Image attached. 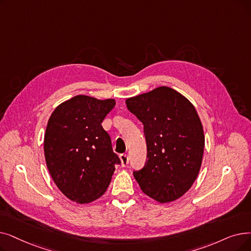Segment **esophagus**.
<instances>
[{
  "label": "esophagus",
  "instance_id": "esophagus-1",
  "mask_svg": "<svg viewBox=\"0 0 251 251\" xmlns=\"http://www.w3.org/2000/svg\"><path fill=\"white\" fill-rule=\"evenodd\" d=\"M120 160H121V164H122V166H123V167H125V166H127V165H128V163H129V158H128V156H127L126 154L120 155Z\"/></svg>",
  "mask_w": 251,
  "mask_h": 251
}]
</instances>
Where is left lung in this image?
Listing matches in <instances>:
<instances>
[{
	"label": "left lung",
	"instance_id": "left-lung-1",
	"mask_svg": "<svg viewBox=\"0 0 251 251\" xmlns=\"http://www.w3.org/2000/svg\"><path fill=\"white\" fill-rule=\"evenodd\" d=\"M128 110L144 124L147 161L133 171L139 187L160 203L180 198L200 171L205 138L194 105L169 87L126 100Z\"/></svg>",
	"mask_w": 251,
	"mask_h": 251
}]
</instances>
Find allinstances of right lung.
<instances>
[{
	"label": "right lung",
	"mask_w": 251,
	"mask_h": 251,
	"mask_svg": "<svg viewBox=\"0 0 251 251\" xmlns=\"http://www.w3.org/2000/svg\"><path fill=\"white\" fill-rule=\"evenodd\" d=\"M115 100L77 95L59 104L49 118L44 152L53 181L69 199L89 203L104 194L115 165L110 135L102 128Z\"/></svg>",
	"instance_id": "1"
}]
</instances>
